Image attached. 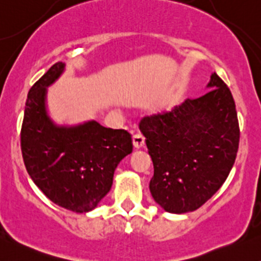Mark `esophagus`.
Wrapping results in <instances>:
<instances>
[{
	"label": "esophagus",
	"instance_id": "obj_1",
	"mask_svg": "<svg viewBox=\"0 0 261 261\" xmlns=\"http://www.w3.org/2000/svg\"><path fill=\"white\" fill-rule=\"evenodd\" d=\"M144 142H145V138H144V136H142V134H136V136L133 137L134 148H137V149L143 148V146H144Z\"/></svg>",
	"mask_w": 261,
	"mask_h": 261
}]
</instances>
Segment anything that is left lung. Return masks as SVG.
Segmentation results:
<instances>
[{
    "instance_id": "1",
    "label": "left lung",
    "mask_w": 261,
    "mask_h": 261,
    "mask_svg": "<svg viewBox=\"0 0 261 261\" xmlns=\"http://www.w3.org/2000/svg\"><path fill=\"white\" fill-rule=\"evenodd\" d=\"M207 89L206 95L139 123L154 165L150 194L166 212L200 208L236 162L241 133L233 96L216 72Z\"/></svg>"
}]
</instances>
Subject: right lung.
<instances>
[{
    "label": "right lung",
    "mask_w": 261,
    "mask_h": 261,
    "mask_svg": "<svg viewBox=\"0 0 261 261\" xmlns=\"http://www.w3.org/2000/svg\"><path fill=\"white\" fill-rule=\"evenodd\" d=\"M65 71L54 64L29 90L20 148L25 169L49 200L76 213L97 207L113 184L115 170L133 150L124 129L106 128L96 121L57 124L46 110V93Z\"/></svg>",
    "instance_id": "1"
}]
</instances>
